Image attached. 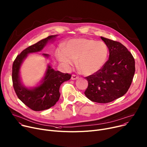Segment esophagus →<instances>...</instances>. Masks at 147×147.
I'll list each match as a JSON object with an SVG mask.
<instances>
[{
	"label": "esophagus",
	"mask_w": 147,
	"mask_h": 147,
	"mask_svg": "<svg viewBox=\"0 0 147 147\" xmlns=\"http://www.w3.org/2000/svg\"><path fill=\"white\" fill-rule=\"evenodd\" d=\"M77 79H79V76H77L75 74H73L72 76H71V80H75Z\"/></svg>",
	"instance_id": "esophagus-1"
}]
</instances>
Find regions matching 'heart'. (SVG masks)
<instances>
[{"label": "heart", "instance_id": "1", "mask_svg": "<svg viewBox=\"0 0 147 147\" xmlns=\"http://www.w3.org/2000/svg\"><path fill=\"white\" fill-rule=\"evenodd\" d=\"M108 48L102 41L86 38L73 39L64 48L56 50L58 61L66 68L71 67L74 61L83 74L90 75L98 71L105 63Z\"/></svg>", "mask_w": 147, "mask_h": 147}]
</instances>
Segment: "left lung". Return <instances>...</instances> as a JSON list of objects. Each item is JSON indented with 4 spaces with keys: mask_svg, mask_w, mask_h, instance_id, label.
Returning <instances> with one entry per match:
<instances>
[{
    "mask_svg": "<svg viewBox=\"0 0 147 147\" xmlns=\"http://www.w3.org/2000/svg\"><path fill=\"white\" fill-rule=\"evenodd\" d=\"M101 39L109 49V59L98 71L86 77L88 87L84 94L92 102L106 103L128 92L135 71V60L121 43Z\"/></svg>",
    "mask_w": 147,
    "mask_h": 147,
    "instance_id": "obj_1",
    "label": "left lung"
}]
</instances>
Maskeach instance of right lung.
<instances>
[{"label": "right lung", "mask_w": 147, "mask_h": 147, "mask_svg": "<svg viewBox=\"0 0 147 147\" xmlns=\"http://www.w3.org/2000/svg\"><path fill=\"white\" fill-rule=\"evenodd\" d=\"M56 35H50L28 47L15 58L12 65V82L15 92L18 98L26 106L35 111H41L50 108L59 100L61 84L70 79L71 74L55 71L48 65L45 76L40 85L32 89H28L21 82L19 69L23 61L29 53L41 51L46 44L53 41ZM46 57L49 55L43 54Z\"/></svg>", "instance_id": "obj_1"}]
</instances>
